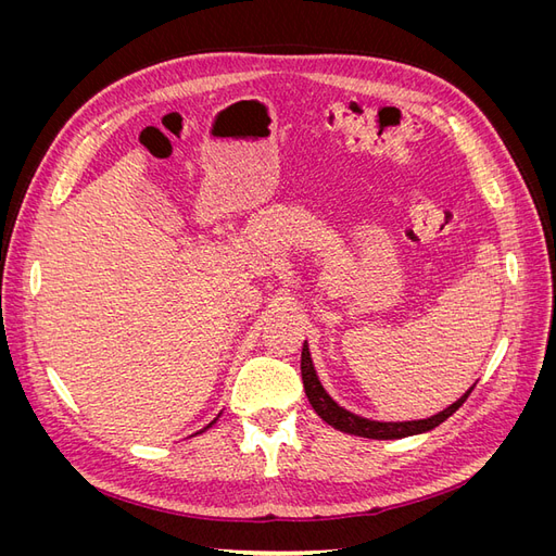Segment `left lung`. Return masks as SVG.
Instances as JSON below:
<instances>
[{
  "instance_id": "obj_1",
  "label": "left lung",
  "mask_w": 556,
  "mask_h": 556,
  "mask_svg": "<svg viewBox=\"0 0 556 556\" xmlns=\"http://www.w3.org/2000/svg\"><path fill=\"white\" fill-rule=\"evenodd\" d=\"M301 380H304V390H306V396L311 401L313 410L325 419L327 425H331L333 429L339 431H345V433H355V435H364V439H376V441H392V439H406V435H413V433H422V431H431L433 427H439L441 422H445V419L454 413L459 410L462 403L468 399L470 390L459 399L454 401L452 406H447L443 413L433 415V417H427V419H413V422H376V419H366V417H359L355 413H350L345 408H341L339 403H336L327 392L325 387L319 384L317 376H315V368H313V362H311V352H308V345L304 343V350H301Z\"/></svg>"
}]
</instances>
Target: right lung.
Wrapping results in <instances>:
<instances>
[{
	"label": "right lung",
	"instance_id": "right-lung-1",
	"mask_svg": "<svg viewBox=\"0 0 556 556\" xmlns=\"http://www.w3.org/2000/svg\"><path fill=\"white\" fill-rule=\"evenodd\" d=\"M208 427H211V425H208ZM208 427H206V429H208Z\"/></svg>",
	"mask_w": 556,
	"mask_h": 556
}]
</instances>
